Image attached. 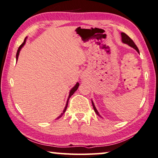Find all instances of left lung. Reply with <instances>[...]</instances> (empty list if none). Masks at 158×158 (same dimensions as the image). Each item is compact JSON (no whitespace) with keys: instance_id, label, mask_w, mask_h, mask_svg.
Wrapping results in <instances>:
<instances>
[{"instance_id":"obj_1","label":"left lung","mask_w":158,"mask_h":158,"mask_svg":"<svg viewBox=\"0 0 158 158\" xmlns=\"http://www.w3.org/2000/svg\"><path fill=\"white\" fill-rule=\"evenodd\" d=\"M121 38H122V42L123 43H125V44H127L129 45V46L133 48L135 50V51L138 52V53H140V52H139V50L138 48V47L136 46V45L135 44V43L132 41V40L130 38L128 35H126L125 33H121ZM92 105H93V109H94V110L95 112V113L97 114L98 116H100V117H101L100 115L98 113V111L97 110V109H96V107L95 106L94 103H93V100H92ZM102 118V117H101Z\"/></svg>"}]
</instances>
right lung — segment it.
I'll return each mask as SVG.
<instances>
[{"instance_id":"obj_1","label":"right lung","mask_w":158,"mask_h":158,"mask_svg":"<svg viewBox=\"0 0 158 158\" xmlns=\"http://www.w3.org/2000/svg\"><path fill=\"white\" fill-rule=\"evenodd\" d=\"M26 39H27V37L25 38V40H24V41H23V43H22L21 45H20V47L18 48V51H17V53H16V61H18V56H19V52H20V50H21V48L23 47L24 46V45L26 44ZM78 87H79V83H77L76 84H75V85L73 87V88L71 90H70V93H69V95H68V100H67V102H66V105H65V108H64V110H63V112L62 113H61V115L59 116V117H58L57 118V119H59V118H60L61 117H62L63 116V115L64 114V113H65V110H66V109H67V107H68V100H69V98L71 97V96L73 95V93L75 92V91L77 90V89L78 88Z\"/></svg>"}]
</instances>
